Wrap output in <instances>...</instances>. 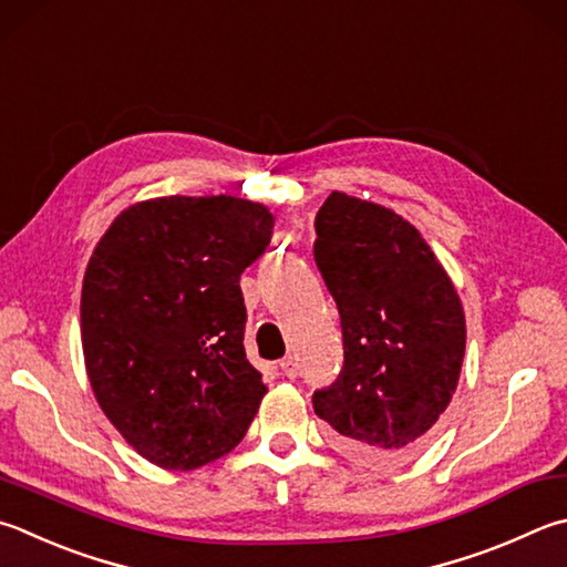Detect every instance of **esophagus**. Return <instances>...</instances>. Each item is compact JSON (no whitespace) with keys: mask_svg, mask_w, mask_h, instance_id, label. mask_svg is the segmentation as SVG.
Segmentation results:
<instances>
[{"mask_svg":"<svg viewBox=\"0 0 567 567\" xmlns=\"http://www.w3.org/2000/svg\"><path fill=\"white\" fill-rule=\"evenodd\" d=\"M277 369H280V374L287 379H295L297 374H300V364H297L295 357H285L282 362L277 364Z\"/></svg>","mask_w":567,"mask_h":567,"instance_id":"34e87169","label":"esophagus"}]
</instances>
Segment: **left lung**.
<instances>
[{
	"label": "left lung",
	"mask_w": 567,
	"mask_h": 567,
	"mask_svg": "<svg viewBox=\"0 0 567 567\" xmlns=\"http://www.w3.org/2000/svg\"><path fill=\"white\" fill-rule=\"evenodd\" d=\"M315 262L342 319V372L312 396L347 454L416 456L454 396L466 319L454 282L414 225L332 193L315 220Z\"/></svg>",
	"instance_id": "obj_1"
}]
</instances>
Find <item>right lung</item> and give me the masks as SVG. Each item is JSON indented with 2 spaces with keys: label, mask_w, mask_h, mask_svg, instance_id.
Masks as SVG:
<instances>
[{
  "label": "right lung",
  "mask_w": 567,
  "mask_h": 567,
  "mask_svg": "<svg viewBox=\"0 0 567 567\" xmlns=\"http://www.w3.org/2000/svg\"><path fill=\"white\" fill-rule=\"evenodd\" d=\"M272 215L233 195L123 210L91 255L81 344L99 406L143 458L193 471L240 444L265 396L245 357L240 275Z\"/></svg>",
  "instance_id": "obj_1"
}]
</instances>
